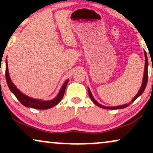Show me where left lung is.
Masks as SVG:
<instances>
[{"mask_svg": "<svg viewBox=\"0 0 153 153\" xmlns=\"http://www.w3.org/2000/svg\"><path fill=\"white\" fill-rule=\"evenodd\" d=\"M145 71H144V76H143V83H142V85L141 87H140V89L139 90L137 94L136 95V96H134V99L131 100V102L129 103H127V104H124V105H121V106H113V107H111V106H103V105L100 104L97 102V101L95 100V99L94 98V96H93L92 94H91L90 89L88 88V95L89 96H90L91 101L94 102L95 104L97 105L98 106L101 107V108H106V109H119V108H126V107H127L129 105H130L131 103L134 102V101L136 100V99H137L139 96H140L144 92V91H145V88H146V85H147V80H148V72H147V68H148V60H147V53L146 52H145Z\"/></svg>", "mask_w": 153, "mask_h": 153, "instance_id": "obj_1", "label": "left lung"}]
</instances>
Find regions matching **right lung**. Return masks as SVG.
Listing matches in <instances>:
<instances>
[{"label": "right lung", "instance_id": "right-lung-1", "mask_svg": "<svg viewBox=\"0 0 153 153\" xmlns=\"http://www.w3.org/2000/svg\"><path fill=\"white\" fill-rule=\"evenodd\" d=\"M6 79L7 81V84H8V88H10V91L15 95V96L17 98V99L20 101L21 103L26 107H31V108H36V109H48V108H52V107L56 106L57 103H59V101L62 99L63 96H64L65 94V91L66 86L67 85H68V80H69V79H68V80L64 82L62 88H61L60 91H59V94H57V96H56L54 99L50 100V101H43V100L32 99V98L26 96V95L22 94V93L15 86V85L12 82L11 80H10V78L7 59L6 61Z\"/></svg>", "mask_w": 153, "mask_h": 153}]
</instances>
